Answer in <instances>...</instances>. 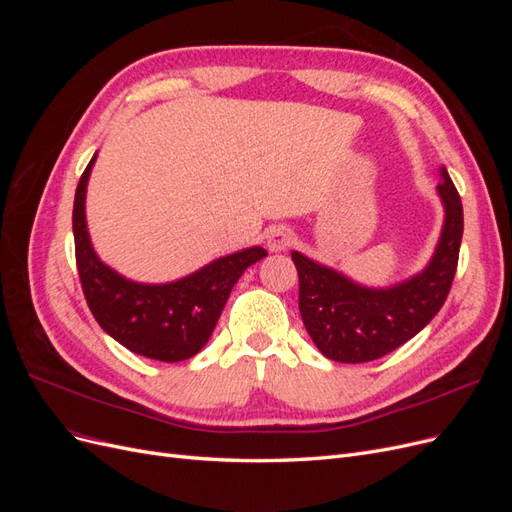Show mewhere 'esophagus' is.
<instances>
[{"instance_id":"esophagus-1","label":"esophagus","mask_w":512,"mask_h":512,"mask_svg":"<svg viewBox=\"0 0 512 512\" xmlns=\"http://www.w3.org/2000/svg\"><path fill=\"white\" fill-rule=\"evenodd\" d=\"M292 243H294V235L288 228L275 226V228L269 230V235H267L269 252H284V250H288Z\"/></svg>"}]
</instances>
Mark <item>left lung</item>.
<instances>
[{"label":"left lung","mask_w":512,"mask_h":512,"mask_svg":"<svg viewBox=\"0 0 512 512\" xmlns=\"http://www.w3.org/2000/svg\"><path fill=\"white\" fill-rule=\"evenodd\" d=\"M444 226L429 265L391 288H367L299 252V309L305 329L331 361L367 363L406 344L440 312L457 271L463 237L459 192L442 168Z\"/></svg>","instance_id":"obj_1"}]
</instances>
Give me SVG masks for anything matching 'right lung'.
I'll list each match as a JSON object with an SVG mask.
<instances>
[{
    "instance_id": "add662e5",
    "label": "right lung",
    "mask_w": 512,
    "mask_h": 512,
    "mask_svg": "<svg viewBox=\"0 0 512 512\" xmlns=\"http://www.w3.org/2000/svg\"><path fill=\"white\" fill-rule=\"evenodd\" d=\"M94 162L96 156L76 185L72 211L76 269L91 314L115 342L134 354L164 363L190 359L209 342L232 286L247 267L267 256V250L247 247L168 284L126 280L104 265L89 239L85 194Z\"/></svg>"
}]
</instances>
